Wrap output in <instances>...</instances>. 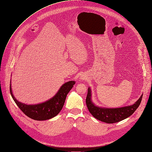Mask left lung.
<instances>
[{"instance_id":"left-lung-1","label":"left lung","mask_w":152,"mask_h":152,"mask_svg":"<svg viewBox=\"0 0 152 152\" xmlns=\"http://www.w3.org/2000/svg\"><path fill=\"white\" fill-rule=\"evenodd\" d=\"M91 96V89L88 88L86 104L91 114L100 121L113 124L125 119L134 113L141 103L142 94L134 104L119 108H105L96 106L92 103Z\"/></svg>"}]
</instances>
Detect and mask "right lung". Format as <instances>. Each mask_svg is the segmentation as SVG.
I'll list each match as a JSON object with an SVG mask.
<instances>
[{
  "mask_svg": "<svg viewBox=\"0 0 152 152\" xmlns=\"http://www.w3.org/2000/svg\"><path fill=\"white\" fill-rule=\"evenodd\" d=\"M75 84V81H69L63 84L57 93L46 102L37 104L28 105L22 103L14 97L11 84H10V93L20 110L28 118L36 121H45L56 116L61 110L67 95Z\"/></svg>",
  "mask_w": 152,
  "mask_h": 152,
  "instance_id": "right-lung-1",
  "label": "right lung"
}]
</instances>
